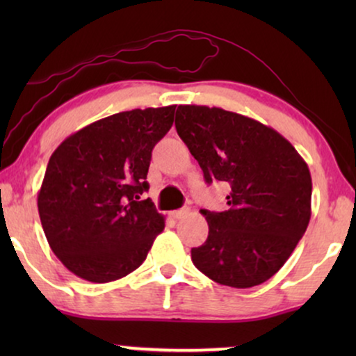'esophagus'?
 <instances>
[{
	"label": "esophagus",
	"mask_w": 356,
	"mask_h": 356,
	"mask_svg": "<svg viewBox=\"0 0 356 356\" xmlns=\"http://www.w3.org/2000/svg\"><path fill=\"white\" fill-rule=\"evenodd\" d=\"M188 213H189V207H183V209H178V211H173L172 217L173 218H183L184 216H188Z\"/></svg>",
	"instance_id": "34e87169"
}]
</instances>
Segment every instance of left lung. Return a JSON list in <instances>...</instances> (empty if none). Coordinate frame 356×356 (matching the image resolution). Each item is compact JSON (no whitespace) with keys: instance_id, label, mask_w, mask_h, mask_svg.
<instances>
[{"instance_id":"obj_1","label":"left lung","mask_w":356,"mask_h":356,"mask_svg":"<svg viewBox=\"0 0 356 356\" xmlns=\"http://www.w3.org/2000/svg\"><path fill=\"white\" fill-rule=\"evenodd\" d=\"M175 126L206 181L232 188L228 211H201L209 236L191 250L194 266L233 289L264 284L308 228L313 191L308 165L275 129L217 106L179 105Z\"/></svg>"}]
</instances>
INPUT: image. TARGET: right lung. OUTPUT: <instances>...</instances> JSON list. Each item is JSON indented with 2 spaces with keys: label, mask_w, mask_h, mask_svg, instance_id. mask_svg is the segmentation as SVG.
<instances>
[{
  "label": "right lung",
  "mask_w": 356,
  "mask_h": 356,
  "mask_svg": "<svg viewBox=\"0 0 356 356\" xmlns=\"http://www.w3.org/2000/svg\"><path fill=\"white\" fill-rule=\"evenodd\" d=\"M177 105L121 111L71 134L48 162L38 216L51 251L81 279L106 284L138 269L165 228L150 199L154 145Z\"/></svg>",
  "instance_id": "right-lung-1"
}]
</instances>
